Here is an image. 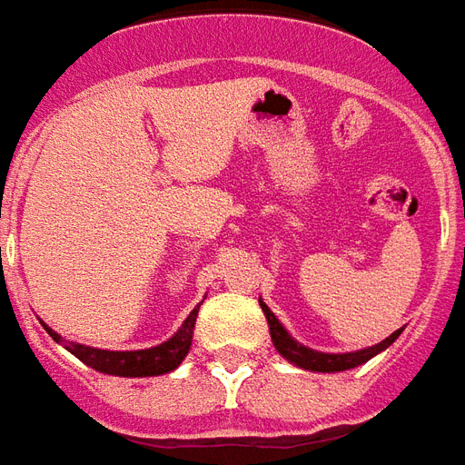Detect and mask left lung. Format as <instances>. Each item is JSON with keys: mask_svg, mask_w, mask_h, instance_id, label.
Returning a JSON list of instances; mask_svg holds the SVG:
<instances>
[{"mask_svg": "<svg viewBox=\"0 0 465 465\" xmlns=\"http://www.w3.org/2000/svg\"><path fill=\"white\" fill-rule=\"evenodd\" d=\"M260 307L265 312V320L270 324V337H272L274 349L282 354L290 364L304 369V371H320V374H337V371H347V369L361 367L364 361H369L376 354H381L384 349H389L399 340V334L404 330H396L394 334H389L384 341H379L374 347L357 349V351H341V354H331V351H317V349H310L300 344L294 340L290 331L284 330L282 322L274 317V312L267 307L262 300H260Z\"/></svg>", "mask_w": 465, "mask_h": 465, "instance_id": "left-lung-1", "label": "left lung"}]
</instances>
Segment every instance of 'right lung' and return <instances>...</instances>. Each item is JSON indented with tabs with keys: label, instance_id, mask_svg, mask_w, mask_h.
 <instances>
[{
	"label": "right lung",
	"instance_id": "add662e5",
	"mask_svg": "<svg viewBox=\"0 0 465 465\" xmlns=\"http://www.w3.org/2000/svg\"><path fill=\"white\" fill-rule=\"evenodd\" d=\"M198 310H195L185 317L178 331L173 334L168 341H161L151 349H134V351H111V349H96L86 347V344H79V341L64 340L61 334L44 324V330L49 331V337L54 341H59L64 347L69 349L71 354L76 359H81L86 367L96 369L101 374L111 376H128V379H135V376H161L168 374L173 369L181 367V361L188 357L193 344V330H195V320H198Z\"/></svg>",
	"mask_w": 465,
	"mask_h": 465
}]
</instances>
